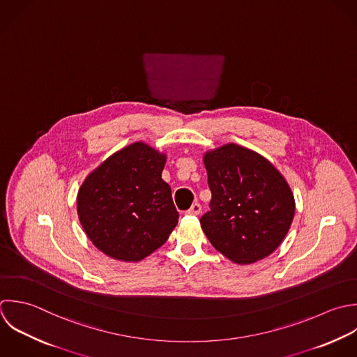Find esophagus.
Returning a JSON list of instances; mask_svg holds the SVG:
<instances>
[{
  "label": "esophagus",
  "instance_id": "obj_1",
  "mask_svg": "<svg viewBox=\"0 0 357 357\" xmlns=\"http://www.w3.org/2000/svg\"><path fill=\"white\" fill-rule=\"evenodd\" d=\"M200 213H202V206L199 203L192 204V207L186 211V214H189V215H199Z\"/></svg>",
  "mask_w": 357,
  "mask_h": 357
}]
</instances>
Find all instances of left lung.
<instances>
[{
  "label": "left lung",
  "mask_w": 357,
  "mask_h": 357,
  "mask_svg": "<svg viewBox=\"0 0 357 357\" xmlns=\"http://www.w3.org/2000/svg\"><path fill=\"white\" fill-rule=\"evenodd\" d=\"M204 165L213 196L200 224L211 245L238 264L270 256L295 215L285 178L263 155L235 143L206 153Z\"/></svg>",
  "instance_id": "8db88e82"
}]
</instances>
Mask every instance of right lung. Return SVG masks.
<instances>
[{
  "mask_svg": "<svg viewBox=\"0 0 357 357\" xmlns=\"http://www.w3.org/2000/svg\"><path fill=\"white\" fill-rule=\"evenodd\" d=\"M165 154L137 142L108 157L83 182L77 215L93 245L121 261H139L162 246L178 224Z\"/></svg>",
  "mask_w": 357,
  "mask_h": 357,
  "instance_id": "1",
  "label": "right lung"
}]
</instances>
